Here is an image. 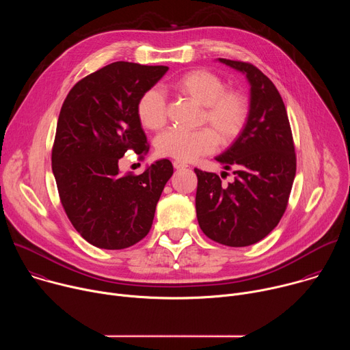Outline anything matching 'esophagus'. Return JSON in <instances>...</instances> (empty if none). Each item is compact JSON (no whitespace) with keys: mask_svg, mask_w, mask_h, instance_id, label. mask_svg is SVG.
<instances>
[{"mask_svg":"<svg viewBox=\"0 0 350 350\" xmlns=\"http://www.w3.org/2000/svg\"><path fill=\"white\" fill-rule=\"evenodd\" d=\"M173 166H174V169H177V170L188 167V165L184 163V162H181V161H174V162H173Z\"/></svg>","mask_w":350,"mask_h":350,"instance_id":"34e87169","label":"esophagus"}]
</instances>
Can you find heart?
I'll return each mask as SVG.
<instances>
[{"mask_svg":"<svg viewBox=\"0 0 350 350\" xmlns=\"http://www.w3.org/2000/svg\"><path fill=\"white\" fill-rule=\"evenodd\" d=\"M169 87L204 107L201 123L209 124L213 130H167L155 142L159 157L191 162L212 154L217 141L230 145L242 133L249 115L246 98L237 90H226L224 81L217 75L193 69L174 79ZM137 116L145 129L161 130L167 120L166 99L162 92L155 88L146 90L137 103Z\"/></svg>","mask_w":350,"mask_h":350,"instance_id":"b5f03b06","label":"heart"}]
</instances>
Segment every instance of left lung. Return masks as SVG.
Segmentation results:
<instances>
[{
	"mask_svg": "<svg viewBox=\"0 0 350 350\" xmlns=\"http://www.w3.org/2000/svg\"><path fill=\"white\" fill-rule=\"evenodd\" d=\"M219 61L246 76L251 105L242 133L216 157L226 170H232L234 181L221 185L216 173L195 169V208L206 237L241 247L259 242L280 223L296 173V157L286 109L273 81L252 64Z\"/></svg>",
	"mask_w": 350,
	"mask_h": 350,
	"instance_id": "1",
	"label": "left lung"
}]
</instances>
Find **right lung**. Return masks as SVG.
I'll return each instance as SVG.
<instances>
[{"label":"right lung","instance_id":"add662e5","mask_svg":"<svg viewBox=\"0 0 350 350\" xmlns=\"http://www.w3.org/2000/svg\"><path fill=\"white\" fill-rule=\"evenodd\" d=\"M167 70L113 62L76 83L61 108L53 173L70 223L96 247H129L152 227L173 165L161 159L142 174H120L119 159L148 152L137 103Z\"/></svg>","mask_w":350,"mask_h":350}]
</instances>
